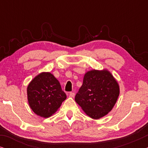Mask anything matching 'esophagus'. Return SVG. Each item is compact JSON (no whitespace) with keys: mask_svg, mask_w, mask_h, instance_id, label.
I'll return each mask as SVG.
<instances>
[{"mask_svg":"<svg viewBox=\"0 0 148 148\" xmlns=\"http://www.w3.org/2000/svg\"><path fill=\"white\" fill-rule=\"evenodd\" d=\"M74 96H75V93L74 92H70V94H69L70 98H73Z\"/></svg>","mask_w":148,"mask_h":148,"instance_id":"esophagus-1","label":"esophagus"}]
</instances>
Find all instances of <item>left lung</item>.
Segmentation results:
<instances>
[{
    "label": "left lung",
    "instance_id": "left-lung-1",
    "mask_svg": "<svg viewBox=\"0 0 148 148\" xmlns=\"http://www.w3.org/2000/svg\"><path fill=\"white\" fill-rule=\"evenodd\" d=\"M119 94V85L109 71L93 69L85 73L75 100L88 116L99 119L112 110Z\"/></svg>",
    "mask_w": 148,
    "mask_h": 148
}]
</instances>
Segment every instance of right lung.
<instances>
[{"label":"right lung","instance_id":"1","mask_svg":"<svg viewBox=\"0 0 148 148\" xmlns=\"http://www.w3.org/2000/svg\"><path fill=\"white\" fill-rule=\"evenodd\" d=\"M27 94L30 108L43 118L54 114L66 98L59 82L50 72L36 75L27 86Z\"/></svg>","mask_w":148,"mask_h":148}]
</instances>
